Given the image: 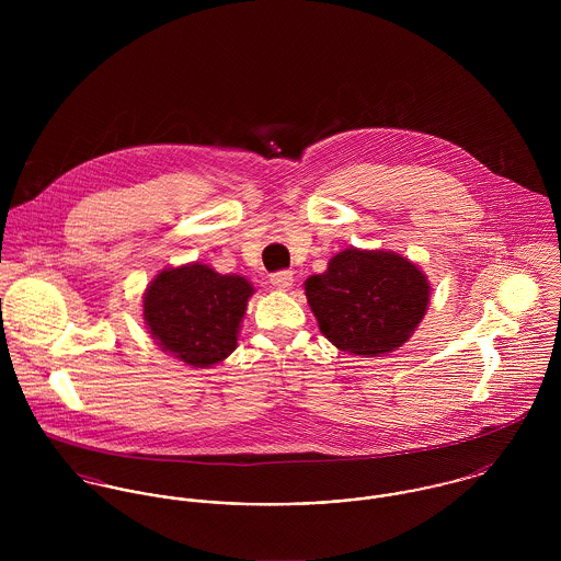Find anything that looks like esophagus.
<instances>
[{
    "label": "esophagus",
    "mask_w": 561,
    "mask_h": 561,
    "mask_svg": "<svg viewBox=\"0 0 561 561\" xmlns=\"http://www.w3.org/2000/svg\"><path fill=\"white\" fill-rule=\"evenodd\" d=\"M270 283L276 287V289H289L291 287V283H294V274L289 272V270H278V272H274L272 276H270Z\"/></svg>",
    "instance_id": "1"
}]
</instances>
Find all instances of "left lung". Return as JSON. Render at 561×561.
<instances>
[{
	"instance_id": "left-lung-1",
	"label": "left lung",
	"mask_w": 561,
	"mask_h": 561,
	"mask_svg": "<svg viewBox=\"0 0 561 561\" xmlns=\"http://www.w3.org/2000/svg\"><path fill=\"white\" fill-rule=\"evenodd\" d=\"M307 300L332 345L360 356L400 347L423 320L430 285L396 252L343 250L307 280Z\"/></svg>"
}]
</instances>
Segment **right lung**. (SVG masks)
<instances>
[{
	"instance_id": "obj_1",
	"label": "right lung",
	"mask_w": 561,
	"mask_h": 561,
	"mask_svg": "<svg viewBox=\"0 0 561 561\" xmlns=\"http://www.w3.org/2000/svg\"><path fill=\"white\" fill-rule=\"evenodd\" d=\"M252 287L194 263L163 270L145 294V321L161 350L192 367L225 360L238 345V328Z\"/></svg>"
}]
</instances>
